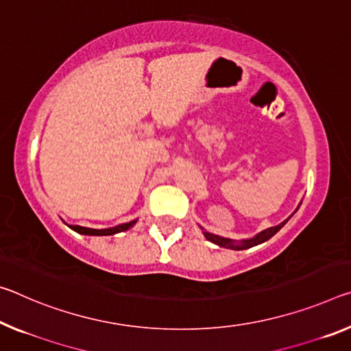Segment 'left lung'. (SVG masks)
Wrapping results in <instances>:
<instances>
[{
  "instance_id": "8db88e82",
  "label": "left lung",
  "mask_w": 351,
  "mask_h": 351,
  "mask_svg": "<svg viewBox=\"0 0 351 351\" xmlns=\"http://www.w3.org/2000/svg\"><path fill=\"white\" fill-rule=\"evenodd\" d=\"M291 217H289V219H291ZM287 220H285V221H282V223L276 225V226L267 228V230L261 231L259 234H256L254 237L245 239V241H241V242L231 241V239H226V237H220V236L213 234V232H208V231H203V234H204L206 239H208L209 242H213V243H215V245H219V247H225V248H231V250H247V248H252L254 245H259V243H263L265 241H269L270 237H274L276 232L280 231L281 228L287 223ZM202 230H203V228H202Z\"/></svg>"
}]
</instances>
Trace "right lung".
I'll use <instances>...</instances> for the list:
<instances>
[{
	"label": "right lung",
	"instance_id": "right-lung-1",
	"mask_svg": "<svg viewBox=\"0 0 351 351\" xmlns=\"http://www.w3.org/2000/svg\"><path fill=\"white\" fill-rule=\"evenodd\" d=\"M136 221L137 220H132V221H128V223H121V225L114 226V228H106V230H93V228L77 226V225H69V226L73 231L80 232V234H86V236H112V234H117V232L130 230L131 226H134Z\"/></svg>",
	"mask_w": 351,
	"mask_h": 351
}]
</instances>
